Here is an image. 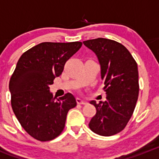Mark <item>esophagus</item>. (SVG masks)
<instances>
[{
    "mask_svg": "<svg viewBox=\"0 0 159 159\" xmlns=\"http://www.w3.org/2000/svg\"><path fill=\"white\" fill-rule=\"evenodd\" d=\"M76 103H79V104H86L88 102L82 98H76Z\"/></svg>",
    "mask_w": 159,
    "mask_h": 159,
    "instance_id": "34e87169",
    "label": "esophagus"
}]
</instances>
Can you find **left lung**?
Segmentation results:
<instances>
[{
    "label": "left lung",
    "mask_w": 159,
    "mask_h": 159,
    "mask_svg": "<svg viewBox=\"0 0 159 159\" xmlns=\"http://www.w3.org/2000/svg\"><path fill=\"white\" fill-rule=\"evenodd\" d=\"M97 56L106 100H92L96 114L89 122L94 133L113 136L121 131L129 121L139 93L138 68L129 50L115 40L98 38L83 41Z\"/></svg>",
    "instance_id": "1"
}]
</instances>
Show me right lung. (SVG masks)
Segmentation results:
<instances>
[{
  "label": "right lung",
  "mask_w": 159,
  "mask_h": 159,
  "mask_svg": "<svg viewBox=\"0 0 159 159\" xmlns=\"http://www.w3.org/2000/svg\"><path fill=\"white\" fill-rule=\"evenodd\" d=\"M82 44L43 42L23 53L17 61L9 83L11 108L23 129L35 139L47 142L57 137L68 111L76 105L69 93L56 99L50 85Z\"/></svg>",
  "instance_id": "right-lung-1"
}]
</instances>
